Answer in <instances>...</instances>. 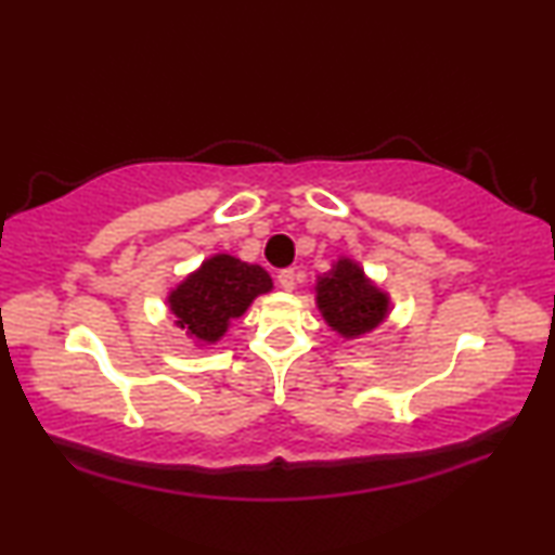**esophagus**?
I'll return each mask as SVG.
<instances>
[{"label": "esophagus", "instance_id": "1", "mask_svg": "<svg viewBox=\"0 0 555 555\" xmlns=\"http://www.w3.org/2000/svg\"><path fill=\"white\" fill-rule=\"evenodd\" d=\"M295 278H298V272H295V268H285V270H280L278 283H280V287H283V291H293Z\"/></svg>", "mask_w": 555, "mask_h": 555}]
</instances>
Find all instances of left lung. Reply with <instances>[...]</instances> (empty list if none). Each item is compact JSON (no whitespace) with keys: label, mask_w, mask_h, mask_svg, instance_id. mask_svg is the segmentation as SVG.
Listing matches in <instances>:
<instances>
[{"label":"left lung","mask_w":555,"mask_h":555,"mask_svg":"<svg viewBox=\"0 0 555 555\" xmlns=\"http://www.w3.org/2000/svg\"><path fill=\"white\" fill-rule=\"evenodd\" d=\"M315 302L323 321L338 336H366L389 315L391 300L382 287H376L361 270L359 262L338 257L333 270L318 278Z\"/></svg>","instance_id":"8db88e82"}]
</instances>
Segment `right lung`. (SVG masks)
I'll list each match as a JSON object with an SVG mask.
<instances>
[{"instance_id": "right-lung-1", "label": "right lung", "mask_w": 555, "mask_h": 555, "mask_svg": "<svg viewBox=\"0 0 555 555\" xmlns=\"http://www.w3.org/2000/svg\"><path fill=\"white\" fill-rule=\"evenodd\" d=\"M272 280L260 264L232 255H211L199 270L186 275L169 293L173 318L186 336L199 344H217L234 318L245 315L257 295L270 293Z\"/></svg>"}]
</instances>
